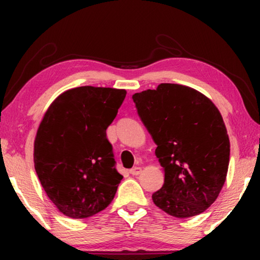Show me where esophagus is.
<instances>
[{"label": "esophagus", "mask_w": 260, "mask_h": 260, "mask_svg": "<svg viewBox=\"0 0 260 260\" xmlns=\"http://www.w3.org/2000/svg\"><path fill=\"white\" fill-rule=\"evenodd\" d=\"M142 173V168L141 167H134L133 169H130V174L131 175H140Z\"/></svg>", "instance_id": "1"}]
</instances>
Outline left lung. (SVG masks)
<instances>
[{"label": "left lung", "instance_id": "1", "mask_svg": "<svg viewBox=\"0 0 260 260\" xmlns=\"http://www.w3.org/2000/svg\"><path fill=\"white\" fill-rule=\"evenodd\" d=\"M133 99L165 172L154 204L180 219L205 212L219 197L230 163V138L218 108L179 84H159Z\"/></svg>", "mask_w": 260, "mask_h": 260}]
</instances>
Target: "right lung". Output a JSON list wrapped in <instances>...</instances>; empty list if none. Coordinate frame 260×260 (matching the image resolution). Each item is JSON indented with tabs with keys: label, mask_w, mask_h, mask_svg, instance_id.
<instances>
[{
	"label": "right lung",
	"mask_w": 260,
	"mask_h": 260,
	"mask_svg": "<svg viewBox=\"0 0 260 260\" xmlns=\"http://www.w3.org/2000/svg\"><path fill=\"white\" fill-rule=\"evenodd\" d=\"M125 95L122 88L74 87L45 112L34 141V168L63 215L90 218L115 198L123 176L115 168L106 129Z\"/></svg>",
	"instance_id": "1"
}]
</instances>
